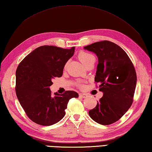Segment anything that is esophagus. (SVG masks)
I'll return each mask as SVG.
<instances>
[{"label":"esophagus","instance_id":"esophagus-1","mask_svg":"<svg viewBox=\"0 0 152 152\" xmlns=\"http://www.w3.org/2000/svg\"><path fill=\"white\" fill-rule=\"evenodd\" d=\"M88 96V95L87 94H84V93H81V94H79V97H81L82 98H86Z\"/></svg>","mask_w":152,"mask_h":152}]
</instances>
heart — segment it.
Segmentation results:
<instances>
[{"label":"heart","mask_w":152,"mask_h":152,"mask_svg":"<svg viewBox=\"0 0 152 152\" xmlns=\"http://www.w3.org/2000/svg\"><path fill=\"white\" fill-rule=\"evenodd\" d=\"M79 58L86 66L91 64H94L95 62V58L91 53L87 51H81L79 53Z\"/></svg>","instance_id":"heart-1"}]
</instances>
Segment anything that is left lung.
<instances>
[{
  "mask_svg": "<svg viewBox=\"0 0 152 152\" xmlns=\"http://www.w3.org/2000/svg\"><path fill=\"white\" fill-rule=\"evenodd\" d=\"M84 49L97 56L95 81L103 93L89 115L99 124H112L127 112L134 101L137 83L134 66L125 50L113 42H96Z\"/></svg>",
  "mask_w": 152,
  "mask_h": 152,
  "instance_id": "1",
  "label": "left lung"
}]
</instances>
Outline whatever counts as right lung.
Instances as JSON below:
<instances>
[{
	"label": "right lung",
	"instance_id": "right-lung-1",
	"mask_svg": "<svg viewBox=\"0 0 152 152\" xmlns=\"http://www.w3.org/2000/svg\"><path fill=\"white\" fill-rule=\"evenodd\" d=\"M70 49L50 45L41 46L24 58L16 71V94L28 118L41 126H51L65 115L68 102L79 95L74 91L51 94L52 80L61 77L67 61L73 55Z\"/></svg>",
	"mask_w": 152,
	"mask_h": 152
}]
</instances>
